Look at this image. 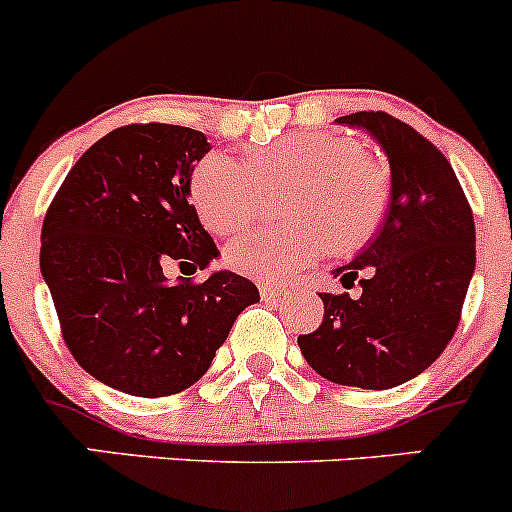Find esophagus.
I'll list each match as a JSON object with an SVG mask.
<instances>
[{
  "label": "esophagus",
  "instance_id": "obj_1",
  "mask_svg": "<svg viewBox=\"0 0 512 512\" xmlns=\"http://www.w3.org/2000/svg\"><path fill=\"white\" fill-rule=\"evenodd\" d=\"M260 294H262V297H265V299L280 297L282 287L275 285V282H260Z\"/></svg>",
  "mask_w": 512,
  "mask_h": 512
}]
</instances>
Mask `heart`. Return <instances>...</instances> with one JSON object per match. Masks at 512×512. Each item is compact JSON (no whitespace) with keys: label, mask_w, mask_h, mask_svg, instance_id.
<instances>
[{"label":"heart","mask_w":512,"mask_h":512,"mask_svg":"<svg viewBox=\"0 0 512 512\" xmlns=\"http://www.w3.org/2000/svg\"><path fill=\"white\" fill-rule=\"evenodd\" d=\"M282 195L287 223L257 227L225 247V262L257 280H282L314 265L329 242L337 252L361 245L379 225L389 173L379 158L347 136L294 131L247 156V163L210 153L190 178V198L205 227L240 230L262 208L265 190Z\"/></svg>","instance_id":"b5f03b06"}]
</instances>
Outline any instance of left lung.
<instances>
[{
    "label": "left lung",
    "instance_id": "obj_1",
    "mask_svg": "<svg viewBox=\"0 0 512 512\" xmlns=\"http://www.w3.org/2000/svg\"><path fill=\"white\" fill-rule=\"evenodd\" d=\"M369 131L389 156L391 203L364 250L334 275L349 292H322L324 319L299 334L307 364L324 379L391 389L441 356L461 322L476 270V225L446 156L384 111L337 118Z\"/></svg>",
    "mask_w": 512,
    "mask_h": 512
}]
</instances>
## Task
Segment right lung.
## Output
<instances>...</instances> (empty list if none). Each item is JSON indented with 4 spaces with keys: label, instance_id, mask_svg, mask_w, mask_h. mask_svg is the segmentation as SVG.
<instances>
[{
    "label": "right lung",
    "instance_id": "right-lung-1",
    "mask_svg": "<svg viewBox=\"0 0 512 512\" xmlns=\"http://www.w3.org/2000/svg\"><path fill=\"white\" fill-rule=\"evenodd\" d=\"M210 151L200 131L131 123L76 160L41 227V275L61 337L94 379L131 396H170L213 364L232 322L260 292L247 277L168 280L218 257L190 205Z\"/></svg>",
    "mask_w": 512,
    "mask_h": 512
}]
</instances>
